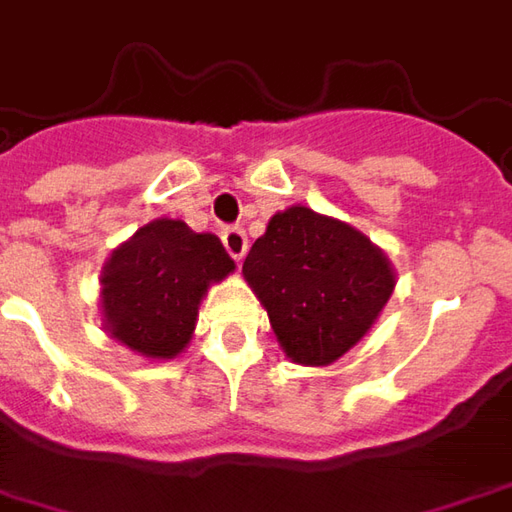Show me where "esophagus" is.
I'll return each instance as SVG.
<instances>
[{
    "instance_id": "1",
    "label": "esophagus",
    "mask_w": 512,
    "mask_h": 512,
    "mask_svg": "<svg viewBox=\"0 0 512 512\" xmlns=\"http://www.w3.org/2000/svg\"><path fill=\"white\" fill-rule=\"evenodd\" d=\"M221 241H224V246H227L229 257H232L235 263H241L243 255H246V246H249V241H246V235H243V229H238V227L224 229Z\"/></svg>"
}]
</instances>
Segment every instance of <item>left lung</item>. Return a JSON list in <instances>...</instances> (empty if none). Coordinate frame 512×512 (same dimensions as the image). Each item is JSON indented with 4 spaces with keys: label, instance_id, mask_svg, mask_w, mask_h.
Returning <instances> with one entry per match:
<instances>
[{
    "label": "left lung",
    "instance_id": "obj_1",
    "mask_svg": "<svg viewBox=\"0 0 512 512\" xmlns=\"http://www.w3.org/2000/svg\"><path fill=\"white\" fill-rule=\"evenodd\" d=\"M283 353L328 367L356 347L395 291L389 257L364 232L311 207L274 212L243 260Z\"/></svg>",
    "mask_w": 512,
    "mask_h": 512
}]
</instances>
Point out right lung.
Segmentation results:
<instances>
[{"label":"right lung","instance_id":"right-lung-1","mask_svg":"<svg viewBox=\"0 0 512 512\" xmlns=\"http://www.w3.org/2000/svg\"><path fill=\"white\" fill-rule=\"evenodd\" d=\"M235 260L210 232L154 218L123 241L100 271V316L111 339L139 356L168 361L193 339L198 305Z\"/></svg>","mask_w":512,"mask_h":512}]
</instances>
